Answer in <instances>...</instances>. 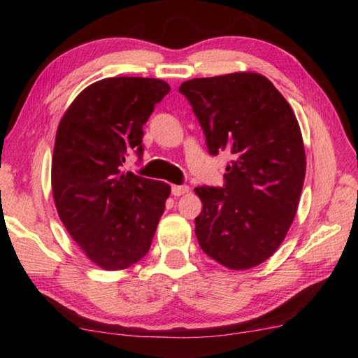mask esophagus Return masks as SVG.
Masks as SVG:
<instances>
[{"label": "esophagus", "mask_w": 358, "mask_h": 358, "mask_svg": "<svg viewBox=\"0 0 358 358\" xmlns=\"http://www.w3.org/2000/svg\"><path fill=\"white\" fill-rule=\"evenodd\" d=\"M186 192H189V186H186V185H173L172 186V194L175 197H178V196H183V194H186Z\"/></svg>", "instance_id": "1"}]
</instances>
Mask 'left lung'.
<instances>
[{
  "label": "left lung",
  "mask_w": 358,
  "mask_h": 358,
  "mask_svg": "<svg viewBox=\"0 0 358 358\" xmlns=\"http://www.w3.org/2000/svg\"><path fill=\"white\" fill-rule=\"evenodd\" d=\"M211 155L227 150L224 187L199 186L196 235L202 251L230 270L265 262L292 224L305 181L306 156L289 102L257 72L183 82Z\"/></svg>",
  "instance_id": "8db88e82"
}]
</instances>
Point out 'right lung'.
<instances>
[{"mask_svg":"<svg viewBox=\"0 0 358 358\" xmlns=\"http://www.w3.org/2000/svg\"><path fill=\"white\" fill-rule=\"evenodd\" d=\"M171 92L159 78L110 77L72 101L57 129L53 201L72 240L101 268L124 270L148 252L171 186L121 172L142 155L143 124Z\"/></svg>","mask_w":358,"mask_h":358,"instance_id":"obj_1","label":"right lung"}]
</instances>
